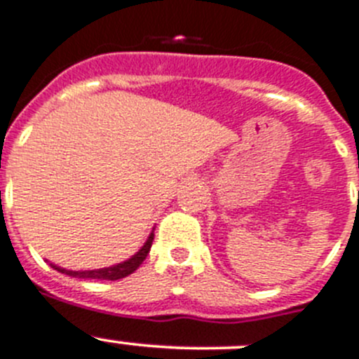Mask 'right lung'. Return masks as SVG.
<instances>
[{"mask_svg": "<svg viewBox=\"0 0 359 359\" xmlns=\"http://www.w3.org/2000/svg\"><path fill=\"white\" fill-rule=\"evenodd\" d=\"M153 238H154V235L151 233L149 238L146 240V244L140 248V251L137 252V255H133L130 259H126V262L117 263V265H111V267H107V269H96V271H67V269L57 267V265H53V263H51V267L55 269V271L62 272V274L72 276V278L107 279V281L123 279V278H126V276L133 274V272L140 267V263H142L144 259H146V256L149 255L151 244H153Z\"/></svg>", "mask_w": 359, "mask_h": 359, "instance_id": "1", "label": "right lung"}]
</instances>
